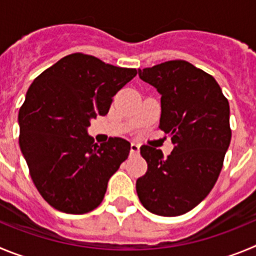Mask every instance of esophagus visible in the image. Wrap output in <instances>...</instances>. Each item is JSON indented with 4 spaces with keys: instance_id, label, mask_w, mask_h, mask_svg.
Returning <instances> with one entry per match:
<instances>
[{
    "instance_id": "1",
    "label": "esophagus",
    "mask_w": 256,
    "mask_h": 256,
    "mask_svg": "<svg viewBox=\"0 0 256 256\" xmlns=\"http://www.w3.org/2000/svg\"><path fill=\"white\" fill-rule=\"evenodd\" d=\"M139 150H140V144H138V142H131L130 153L136 156V154H139Z\"/></svg>"
}]
</instances>
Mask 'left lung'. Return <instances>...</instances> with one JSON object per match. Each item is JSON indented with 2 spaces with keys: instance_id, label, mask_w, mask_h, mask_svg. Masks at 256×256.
<instances>
[{
  "instance_id": "obj_1",
  "label": "left lung",
  "mask_w": 256,
  "mask_h": 256,
  "mask_svg": "<svg viewBox=\"0 0 256 256\" xmlns=\"http://www.w3.org/2000/svg\"><path fill=\"white\" fill-rule=\"evenodd\" d=\"M139 78L160 94V128L174 150L140 148L148 171L136 181L145 209L163 217L188 213L206 199L220 174L231 142L230 104L212 75L182 60L140 70Z\"/></svg>"
}]
</instances>
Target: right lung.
<instances>
[{"label": "right lung", "mask_w": 256, "mask_h": 256, "mask_svg": "<svg viewBox=\"0 0 256 256\" xmlns=\"http://www.w3.org/2000/svg\"><path fill=\"white\" fill-rule=\"evenodd\" d=\"M135 68L72 54L43 71L19 111L22 153L43 199L57 210L84 214L102 202L108 180L130 153V142L96 144L90 120L106 116L112 96L136 76Z\"/></svg>", "instance_id": "add662e5"}]
</instances>
